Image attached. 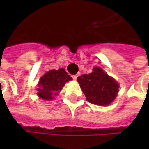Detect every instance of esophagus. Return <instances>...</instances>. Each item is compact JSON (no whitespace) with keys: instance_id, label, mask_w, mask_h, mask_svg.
Returning <instances> with one entry per match:
<instances>
[{"instance_id":"34e87169","label":"esophagus","mask_w":149,"mask_h":149,"mask_svg":"<svg viewBox=\"0 0 149 149\" xmlns=\"http://www.w3.org/2000/svg\"><path fill=\"white\" fill-rule=\"evenodd\" d=\"M79 75V74H74V75H72V78H73L74 79H76Z\"/></svg>"}]
</instances>
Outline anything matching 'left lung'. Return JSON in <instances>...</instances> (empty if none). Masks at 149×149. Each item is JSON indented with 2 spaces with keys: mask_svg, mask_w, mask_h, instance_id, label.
I'll list each match as a JSON object with an SVG mask.
<instances>
[{
  "mask_svg": "<svg viewBox=\"0 0 149 149\" xmlns=\"http://www.w3.org/2000/svg\"><path fill=\"white\" fill-rule=\"evenodd\" d=\"M87 100L97 105H109L116 98L118 84L99 67L77 79Z\"/></svg>",
  "mask_w": 149,
  "mask_h": 149,
  "instance_id": "8db88e82",
  "label": "left lung"
}]
</instances>
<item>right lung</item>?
Masks as SVG:
<instances>
[{
	"label": "right lung",
	"instance_id": "add662e5",
	"mask_svg": "<svg viewBox=\"0 0 149 149\" xmlns=\"http://www.w3.org/2000/svg\"><path fill=\"white\" fill-rule=\"evenodd\" d=\"M71 79L72 78L62 68L58 70H51L40 78L37 95L44 100H53L54 96L59 94L65 84Z\"/></svg>",
	"mask_w": 149,
	"mask_h": 149
}]
</instances>
